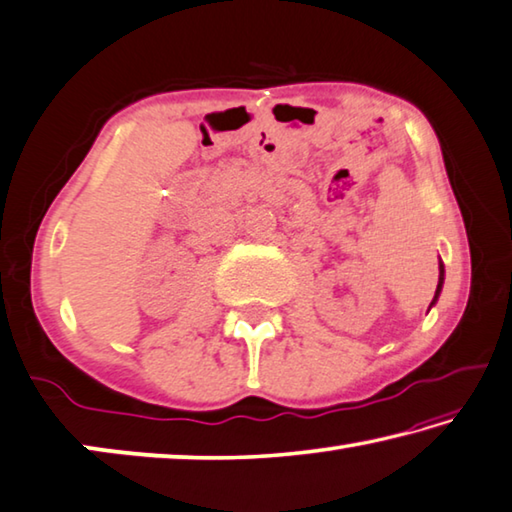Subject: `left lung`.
<instances>
[{"mask_svg": "<svg viewBox=\"0 0 512 512\" xmlns=\"http://www.w3.org/2000/svg\"><path fill=\"white\" fill-rule=\"evenodd\" d=\"M442 283H445V265H442V261H440V279H438V288H435V297H433V301H431V306H433L435 301H438V297H440Z\"/></svg>", "mask_w": 512, "mask_h": 512, "instance_id": "obj_1", "label": "left lung"}]
</instances>
